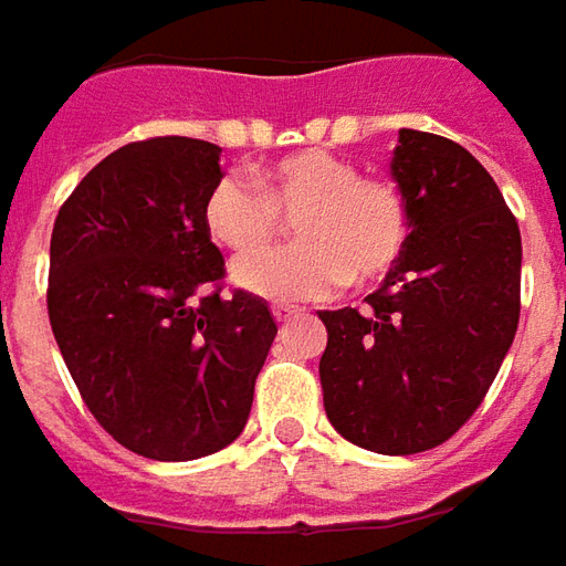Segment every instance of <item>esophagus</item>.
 I'll return each instance as SVG.
<instances>
[{
  "mask_svg": "<svg viewBox=\"0 0 566 566\" xmlns=\"http://www.w3.org/2000/svg\"><path fill=\"white\" fill-rule=\"evenodd\" d=\"M271 314H274L276 323H290V321H295V317H298L302 311H298V307H292V305H274V307H271Z\"/></svg>",
  "mask_w": 566,
  "mask_h": 566,
  "instance_id": "34e87169",
  "label": "esophagus"
}]
</instances>
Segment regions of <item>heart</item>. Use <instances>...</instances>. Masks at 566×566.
Wrapping results in <instances>:
<instances>
[{
	"instance_id": "obj_1",
	"label": "heart",
	"mask_w": 566,
	"mask_h": 566,
	"mask_svg": "<svg viewBox=\"0 0 566 566\" xmlns=\"http://www.w3.org/2000/svg\"><path fill=\"white\" fill-rule=\"evenodd\" d=\"M280 216H295L292 233L302 243L233 264V283L261 298H326L345 283H379L407 249L403 190L321 147L261 166L255 185L224 175L202 202L212 240L237 255L274 243Z\"/></svg>"
}]
</instances>
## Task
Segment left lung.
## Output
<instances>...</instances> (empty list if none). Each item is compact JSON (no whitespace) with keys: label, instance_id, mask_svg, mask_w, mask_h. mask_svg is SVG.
Here are the masks:
<instances>
[{"label":"left lung","instance_id":"left-lung-1","mask_svg":"<svg viewBox=\"0 0 566 566\" xmlns=\"http://www.w3.org/2000/svg\"><path fill=\"white\" fill-rule=\"evenodd\" d=\"M391 175L407 249L366 307L321 311V385L342 438L409 455L469 422L512 348L521 231L490 171L450 138L400 128Z\"/></svg>","mask_w":566,"mask_h":566}]
</instances>
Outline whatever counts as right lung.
<instances>
[{"label": "right lung", "instance_id": "add662e5", "mask_svg": "<svg viewBox=\"0 0 566 566\" xmlns=\"http://www.w3.org/2000/svg\"><path fill=\"white\" fill-rule=\"evenodd\" d=\"M218 154L181 135L132 142L54 218V342L97 424L157 462H190L240 438L276 335L261 298L221 295L224 259L202 221Z\"/></svg>", "mask_w": 566, "mask_h": 566}]
</instances>
